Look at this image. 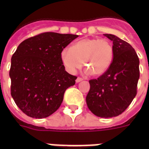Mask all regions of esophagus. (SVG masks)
<instances>
[{"label":"esophagus","mask_w":149,"mask_h":149,"mask_svg":"<svg viewBox=\"0 0 149 149\" xmlns=\"http://www.w3.org/2000/svg\"><path fill=\"white\" fill-rule=\"evenodd\" d=\"M83 81V78H81V77H77V79H76V83H79L81 82V81Z\"/></svg>","instance_id":"34e87169"}]
</instances>
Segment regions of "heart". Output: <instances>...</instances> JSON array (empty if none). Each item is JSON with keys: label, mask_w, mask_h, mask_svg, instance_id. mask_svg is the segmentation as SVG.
<instances>
[{"label": "heart", "mask_w": 149, "mask_h": 149, "mask_svg": "<svg viewBox=\"0 0 149 149\" xmlns=\"http://www.w3.org/2000/svg\"><path fill=\"white\" fill-rule=\"evenodd\" d=\"M65 69L74 74L84 65L93 75H101L107 71L113 57V48L105 39L86 38L77 41L72 48L65 47L60 54Z\"/></svg>", "instance_id": "b5f03b06"}]
</instances>
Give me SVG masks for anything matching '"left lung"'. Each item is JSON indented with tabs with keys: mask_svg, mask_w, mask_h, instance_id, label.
Returning <instances> with one entry per match:
<instances>
[{
	"mask_svg": "<svg viewBox=\"0 0 149 149\" xmlns=\"http://www.w3.org/2000/svg\"><path fill=\"white\" fill-rule=\"evenodd\" d=\"M113 41V59L104 74L89 81L86 101L93 114L111 118L123 113L137 93L139 60L135 50L125 41L112 34H104Z\"/></svg>",
	"mask_w": 149,
	"mask_h": 149,
	"instance_id": "8db88e82",
	"label": "left lung"
}]
</instances>
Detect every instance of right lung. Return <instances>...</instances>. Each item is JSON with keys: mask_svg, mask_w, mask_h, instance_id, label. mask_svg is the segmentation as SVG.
Masks as SVG:
<instances>
[{"mask_svg": "<svg viewBox=\"0 0 149 149\" xmlns=\"http://www.w3.org/2000/svg\"><path fill=\"white\" fill-rule=\"evenodd\" d=\"M46 32L21 43L11 59V95L24 113L42 119L57 110L65 91L75 84L61 60L62 50L77 37Z\"/></svg>", "mask_w": 149, "mask_h": 149, "instance_id": "1", "label": "right lung"}]
</instances>
